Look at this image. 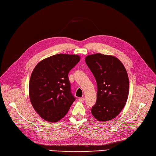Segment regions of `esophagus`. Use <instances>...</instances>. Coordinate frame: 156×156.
Wrapping results in <instances>:
<instances>
[{"instance_id":"obj_1","label":"esophagus","mask_w":156,"mask_h":156,"mask_svg":"<svg viewBox=\"0 0 156 156\" xmlns=\"http://www.w3.org/2000/svg\"><path fill=\"white\" fill-rule=\"evenodd\" d=\"M84 98H79V101H80V102H84Z\"/></svg>"}]
</instances>
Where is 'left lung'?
<instances>
[{
    "label": "left lung",
    "mask_w": 156,
    "mask_h": 156,
    "mask_svg": "<svg viewBox=\"0 0 156 156\" xmlns=\"http://www.w3.org/2000/svg\"><path fill=\"white\" fill-rule=\"evenodd\" d=\"M85 62L98 84L97 102L92 114L101 122L114 119L125 107L129 94L125 67L115 56L101 53L87 55Z\"/></svg>",
    "instance_id": "8db88e82"
}]
</instances>
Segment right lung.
Wrapping results in <instances>:
<instances>
[{
    "mask_svg": "<svg viewBox=\"0 0 156 156\" xmlns=\"http://www.w3.org/2000/svg\"><path fill=\"white\" fill-rule=\"evenodd\" d=\"M80 59L78 55L60 53L41 61L34 68L30 79L29 96L42 119L56 122L66 115L75 101L68 75Z\"/></svg>",
    "mask_w": 156,
    "mask_h": 156,
    "instance_id": "obj_1",
    "label": "right lung"
}]
</instances>
